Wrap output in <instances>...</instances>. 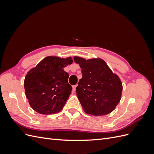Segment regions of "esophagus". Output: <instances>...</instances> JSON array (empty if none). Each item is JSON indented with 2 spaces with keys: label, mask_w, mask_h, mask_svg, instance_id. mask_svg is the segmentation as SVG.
<instances>
[{
  "label": "esophagus",
  "mask_w": 154,
  "mask_h": 154,
  "mask_svg": "<svg viewBox=\"0 0 154 154\" xmlns=\"http://www.w3.org/2000/svg\"><path fill=\"white\" fill-rule=\"evenodd\" d=\"M76 87H77V85H73V86H72V90H73V91H74V92L76 91Z\"/></svg>",
  "instance_id": "34e87169"
}]
</instances>
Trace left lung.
Wrapping results in <instances>:
<instances>
[{
    "mask_svg": "<svg viewBox=\"0 0 154 154\" xmlns=\"http://www.w3.org/2000/svg\"><path fill=\"white\" fill-rule=\"evenodd\" d=\"M74 60L82 69L76 95L83 110L95 116L112 112L122 98L123 85L119 76L101 58L74 57Z\"/></svg>",
    "mask_w": 154,
    "mask_h": 154,
    "instance_id": "8db88e82",
    "label": "left lung"
}]
</instances>
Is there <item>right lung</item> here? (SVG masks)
<instances>
[{
	"label": "right lung",
	"mask_w": 154,
	"mask_h": 154,
	"mask_svg": "<svg viewBox=\"0 0 154 154\" xmlns=\"http://www.w3.org/2000/svg\"><path fill=\"white\" fill-rule=\"evenodd\" d=\"M73 62L71 57H47L27 73L26 96L31 108L42 114L58 113L63 108L72 88L63 68Z\"/></svg>",
	"instance_id": "1"
}]
</instances>
